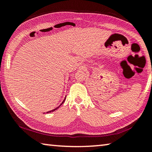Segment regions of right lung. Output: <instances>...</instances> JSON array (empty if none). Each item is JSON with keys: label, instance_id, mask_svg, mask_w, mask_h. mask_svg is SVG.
Here are the masks:
<instances>
[{"label": "right lung", "instance_id": "1", "mask_svg": "<svg viewBox=\"0 0 152 152\" xmlns=\"http://www.w3.org/2000/svg\"><path fill=\"white\" fill-rule=\"evenodd\" d=\"M65 99H66V98H65V99H64V100L63 101V102H62V103H61V105H59V106H58V107H56V108H55V109H54V110H50V111H49V112H47V113H49V112H54V111H55V110H57V109H58V108H59V107L60 106H61V105L62 104H63V103H64V102H65Z\"/></svg>", "mask_w": 152, "mask_h": 152}]
</instances>
